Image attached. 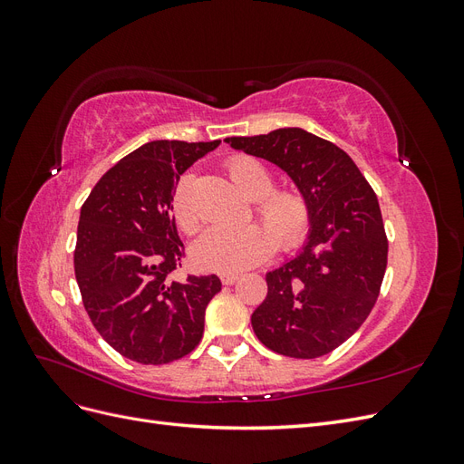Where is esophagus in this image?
<instances>
[{
    "instance_id": "1",
    "label": "esophagus",
    "mask_w": 464,
    "mask_h": 464,
    "mask_svg": "<svg viewBox=\"0 0 464 464\" xmlns=\"http://www.w3.org/2000/svg\"><path fill=\"white\" fill-rule=\"evenodd\" d=\"M237 278H240V275H237V273H222L220 275L222 285H227V286H232Z\"/></svg>"
}]
</instances>
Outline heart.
I'll list each match as a JSON object with an SVG mask.
<instances>
[{
  "label": "heart",
  "mask_w": 464,
  "mask_h": 464,
  "mask_svg": "<svg viewBox=\"0 0 464 464\" xmlns=\"http://www.w3.org/2000/svg\"><path fill=\"white\" fill-rule=\"evenodd\" d=\"M228 174L246 198L256 201V215L265 224L242 228H210L191 246V257L208 271H240L261 263L278 249L302 242L310 227V205L296 189H275L273 172L251 157L228 162ZM178 227L191 234L199 227V213L189 198V178H181L172 198Z\"/></svg>",
  "instance_id": "heart-1"
}]
</instances>
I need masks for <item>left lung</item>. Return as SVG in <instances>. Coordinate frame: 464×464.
Listing matches in <instances>:
<instances>
[{
	"label": "left lung",
	"mask_w": 464,
	"mask_h": 464,
	"mask_svg": "<svg viewBox=\"0 0 464 464\" xmlns=\"http://www.w3.org/2000/svg\"><path fill=\"white\" fill-rule=\"evenodd\" d=\"M224 141L276 164L310 205L307 240L265 275L251 327L283 356L329 354L366 321L383 283L389 246L375 193L343 149L302 128Z\"/></svg>",
	"instance_id": "8db88e82"
}]
</instances>
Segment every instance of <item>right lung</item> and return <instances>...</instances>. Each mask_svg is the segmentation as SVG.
Segmentation results:
<instances>
[{
	"instance_id": "right-lung-1",
	"label": "right lung",
	"mask_w": 464,
	"mask_h": 464,
	"mask_svg": "<svg viewBox=\"0 0 464 464\" xmlns=\"http://www.w3.org/2000/svg\"><path fill=\"white\" fill-rule=\"evenodd\" d=\"M220 141H150L98 179L81 207L75 278L102 339L147 366L184 358L199 344L217 275L170 280L184 256L172 198L179 176Z\"/></svg>"
}]
</instances>
